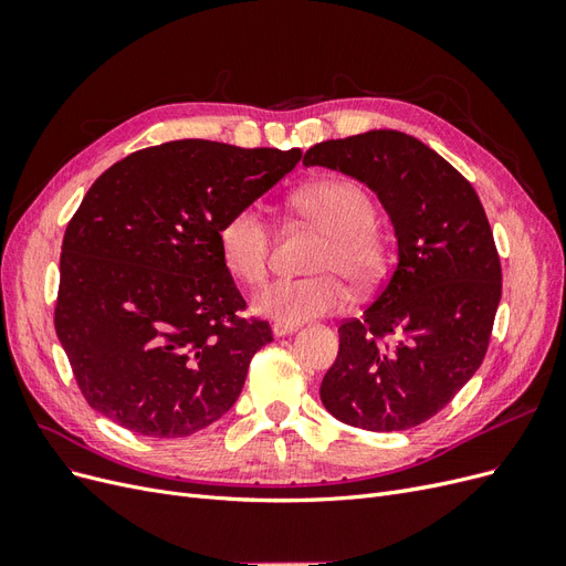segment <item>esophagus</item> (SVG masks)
I'll return each mask as SVG.
<instances>
[{"label":"esophagus","instance_id":"esophagus-1","mask_svg":"<svg viewBox=\"0 0 566 566\" xmlns=\"http://www.w3.org/2000/svg\"><path fill=\"white\" fill-rule=\"evenodd\" d=\"M300 328V325H290V323H281V321H276V323H273V335H276V337H285V335H293L295 331Z\"/></svg>","mask_w":566,"mask_h":566}]
</instances>
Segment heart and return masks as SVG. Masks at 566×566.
Segmentation results:
<instances>
[{
	"label": "heart",
	"mask_w": 566,
	"mask_h": 566,
	"mask_svg": "<svg viewBox=\"0 0 566 566\" xmlns=\"http://www.w3.org/2000/svg\"><path fill=\"white\" fill-rule=\"evenodd\" d=\"M295 210L325 233L310 269L316 276L281 279L256 293V314L300 325L331 316L349 304V283L373 287L389 262L385 235L375 227L378 210L361 186L349 179H325L302 188L293 198ZM221 262L235 281L260 285L269 276L273 231L256 202L233 210L217 229Z\"/></svg>",
	"instance_id": "heart-1"
}]
</instances>
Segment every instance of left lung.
Returning a JSON list of instances; mask_svg holds the SVG:
<instances>
[{
	"label": "left lung",
	"mask_w": 566,
	"mask_h": 566,
	"mask_svg": "<svg viewBox=\"0 0 566 566\" xmlns=\"http://www.w3.org/2000/svg\"><path fill=\"white\" fill-rule=\"evenodd\" d=\"M302 165L368 184L399 241L378 297L339 323L321 401L370 432L410 430L447 408L486 356L503 290L486 212L453 165L397 129L316 144Z\"/></svg>",
	"instance_id": "8db88e82"
}]
</instances>
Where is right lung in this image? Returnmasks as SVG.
Returning <instances> with one entry per match:
<instances>
[{"instance_id": "obj_1", "label": "right lung", "mask_w": 566, "mask_h": 566, "mask_svg": "<svg viewBox=\"0 0 566 566\" xmlns=\"http://www.w3.org/2000/svg\"><path fill=\"white\" fill-rule=\"evenodd\" d=\"M302 150L181 139L108 167L67 221L54 328L87 403L129 432L175 439L219 420L271 325L221 262L217 229Z\"/></svg>"}]
</instances>
